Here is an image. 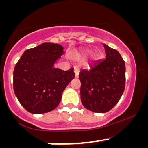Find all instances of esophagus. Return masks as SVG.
Segmentation results:
<instances>
[{"instance_id": "34e87169", "label": "esophagus", "mask_w": 148, "mask_h": 148, "mask_svg": "<svg viewBox=\"0 0 148 148\" xmlns=\"http://www.w3.org/2000/svg\"><path fill=\"white\" fill-rule=\"evenodd\" d=\"M79 66H75L74 67V74H75L76 78L79 77Z\"/></svg>"}]
</instances>
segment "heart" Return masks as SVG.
<instances>
[{
    "label": "heart",
    "mask_w": 148,
    "mask_h": 148,
    "mask_svg": "<svg viewBox=\"0 0 148 148\" xmlns=\"http://www.w3.org/2000/svg\"><path fill=\"white\" fill-rule=\"evenodd\" d=\"M86 53H90V51H88L86 52ZM99 53H98V52H95V53L93 54V58L95 59H98V57H99Z\"/></svg>",
    "instance_id": "1"
}]
</instances>
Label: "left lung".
<instances>
[{"instance_id": "8db88e82", "label": "left lung", "mask_w": 148, "mask_h": 148, "mask_svg": "<svg viewBox=\"0 0 148 148\" xmlns=\"http://www.w3.org/2000/svg\"><path fill=\"white\" fill-rule=\"evenodd\" d=\"M106 59L80 71L81 101L87 110L104 113L120 99L125 86V64L118 51L104 44Z\"/></svg>"}]
</instances>
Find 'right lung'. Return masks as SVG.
<instances>
[{
    "label": "right lung",
    "mask_w": 148,
    "mask_h": 148,
    "mask_svg": "<svg viewBox=\"0 0 148 148\" xmlns=\"http://www.w3.org/2000/svg\"><path fill=\"white\" fill-rule=\"evenodd\" d=\"M64 54L58 44L44 43L27 49L13 71V90L22 106L32 114L56 108L64 90L74 78V69L63 71L54 65Z\"/></svg>",
    "instance_id": "obj_1"
}]
</instances>
